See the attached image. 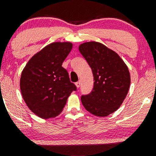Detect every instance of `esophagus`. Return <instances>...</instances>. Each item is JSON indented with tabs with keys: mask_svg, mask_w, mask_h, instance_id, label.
<instances>
[{
	"mask_svg": "<svg viewBox=\"0 0 156 156\" xmlns=\"http://www.w3.org/2000/svg\"><path fill=\"white\" fill-rule=\"evenodd\" d=\"M75 85H76V86L77 87V88H80V85H81V83H80V81H78V82H76V83H75Z\"/></svg>",
	"mask_w": 156,
	"mask_h": 156,
	"instance_id": "1",
	"label": "esophagus"
}]
</instances>
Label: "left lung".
<instances>
[{"label":"left lung","mask_w":156,"mask_h":156,"mask_svg":"<svg viewBox=\"0 0 156 156\" xmlns=\"http://www.w3.org/2000/svg\"><path fill=\"white\" fill-rule=\"evenodd\" d=\"M79 51L91 68L94 81L91 93L82 95V103L95 116H108L118 109L128 94V68L118 53L101 43H83Z\"/></svg>","instance_id":"8db88e82"}]
</instances>
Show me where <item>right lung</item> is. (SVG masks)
<instances>
[{"instance_id": "obj_1", "label": "right lung", "mask_w": 156, "mask_h": 156, "mask_svg": "<svg viewBox=\"0 0 156 156\" xmlns=\"http://www.w3.org/2000/svg\"><path fill=\"white\" fill-rule=\"evenodd\" d=\"M71 42L47 45L32 57L21 73L20 88L28 108L39 118H54L62 112L76 87L62 65L71 52Z\"/></svg>"}]
</instances>
